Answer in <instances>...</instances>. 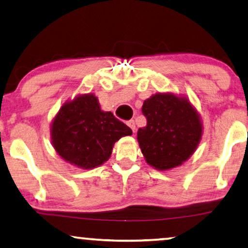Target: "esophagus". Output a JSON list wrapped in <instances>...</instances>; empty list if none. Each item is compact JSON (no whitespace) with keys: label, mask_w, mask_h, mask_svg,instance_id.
Listing matches in <instances>:
<instances>
[{"label":"esophagus","mask_w":248,"mask_h":248,"mask_svg":"<svg viewBox=\"0 0 248 248\" xmlns=\"http://www.w3.org/2000/svg\"><path fill=\"white\" fill-rule=\"evenodd\" d=\"M127 124H128V127L130 128L131 130L135 132V130H136V124H135V121H134V120H129L128 123H127Z\"/></svg>","instance_id":"34e87169"}]
</instances>
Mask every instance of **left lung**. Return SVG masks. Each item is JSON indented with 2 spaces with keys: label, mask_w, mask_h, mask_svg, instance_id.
<instances>
[{
  "label": "left lung",
  "mask_w": 248,
  "mask_h": 248,
  "mask_svg": "<svg viewBox=\"0 0 248 248\" xmlns=\"http://www.w3.org/2000/svg\"><path fill=\"white\" fill-rule=\"evenodd\" d=\"M147 124L139 128L137 139L147 164L158 170L180 166L200 144V114L186 96L156 93L144 101Z\"/></svg>",
  "instance_id": "8db88e82"
}]
</instances>
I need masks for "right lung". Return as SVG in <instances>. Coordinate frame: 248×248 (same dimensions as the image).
<instances>
[{
  "label": "right lung",
  "mask_w": 248,
  "mask_h": 248,
  "mask_svg": "<svg viewBox=\"0 0 248 248\" xmlns=\"http://www.w3.org/2000/svg\"><path fill=\"white\" fill-rule=\"evenodd\" d=\"M130 135L131 129L112 112L101 110L93 93L79 94L66 101L50 124L56 153L83 170L102 165L112 154L114 142Z\"/></svg>",
  "instance_id": "right-lung-1"
}]
</instances>
